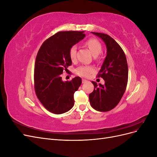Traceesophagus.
<instances>
[{"mask_svg":"<svg viewBox=\"0 0 157 157\" xmlns=\"http://www.w3.org/2000/svg\"><path fill=\"white\" fill-rule=\"evenodd\" d=\"M82 83L84 84V83H86V82H88V80H86V79H82Z\"/></svg>","mask_w":157,"mask_h":157,"instance_id":"obj_1","label":"esophagus"}]
</instances>
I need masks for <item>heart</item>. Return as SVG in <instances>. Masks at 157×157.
<instances>
[{
    "instance_id": "obj_1",
    "label": "heart",
    "mask_w": 157,
    "mask_h": 157,
    "mask_svg": "<svg viewBox=\"0 0 157 157\" xmlns=\"http://www.w3.org/2000/svg\"><path fill=\"white\" fill-rule=\"evenodd\" d=\"M85 46L92 52V55L94 57L98 56L101 53L102 50V46L97 39H90L85 42ZM77 48L76 46H73L71 47L69 50V57L73 61H75L77 59ZM94 72V68L92 66L83 65L80 66L76 70V73L78 75L84 77H88L89 75H91Z\"/></svg>"
}]
</instances>
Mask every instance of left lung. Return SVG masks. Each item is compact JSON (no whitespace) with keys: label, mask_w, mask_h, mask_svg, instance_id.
Masks as SVG:
<instances>
[{"label":"left lung","mask_w":157,"mask_h":157,"mask_svg":"<svg viewBox=\"0 0 157 157\" xmlns=\"http://www.w3.org/2000/svg\"><path fill=\"white\" fill-rule=\"evenodd\" d=\"M92 33L105 42L107 56L98 75L105 80V84L92 81L94 90L89 94V100L92 108L106 112L118 105L125 92L128 77L127 61L124 51L113 38L104 33Z\"/></svg>","instance_id":"8db88e82"}]
</instances>
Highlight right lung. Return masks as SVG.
<instances>
[{
	"instance_id": "right-lung-1",
	"label": "right lung",
	"mask_w": 157,
	"mask_h": 157,
	"mask_svg": "<svg viewBox=\"0 0 157 157\" xmlns=\"http://www.w3.org/2000/svg\"><path fill=\"white\" fill-rule=\"evenodd\" d=\"M85 36L84 31H60L46 40L38 52L34 72L35 93L43 106L52 113H66L74 105V94L82 79L76 77L63 82L61 75L72 64L71 47Z\"/></svg>"
}]
</instances>
